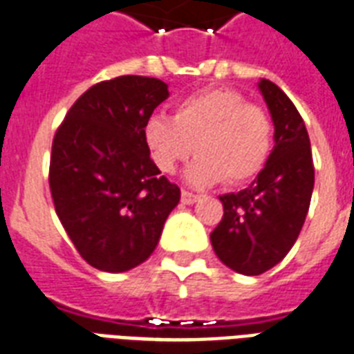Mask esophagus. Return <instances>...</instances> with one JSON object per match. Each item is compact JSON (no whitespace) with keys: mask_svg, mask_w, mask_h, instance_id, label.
<instances>
[{"mask_svg":"<svg viewBox=\"0 0 354 354\" xmlns=\"http://www.w3.org/2000/svg\"><path fill=\"white\" fill-rule=\"evenodd\" d=\"M198 201V196L193 195V193H189L185 189H182V202L183 204H195Z\"/></svg>","mask_w":354,"mask_h":354,"instance_id":"esophagus-1","label":"esophagus"}]
</instances>
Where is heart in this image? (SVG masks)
I'll use <instances>...</instances> for the list:
<instances>
[{"label": "heart", "mask_w": 354, "mask_h": 354, "mask_svg": "<svg viewBox=\"0 0 354 354\" xmlns=\"http://www.w3.org/2000/svg\"><path fill=\"white\" fill-rule=\"evenodd\" d=\"M273 139L271 115L234 88L193 94L176 105L172 118L153 115L145 124V141L161 172H174L196 150L187 169L193 185L223 178L228 185L249 182L266 167Z\"/></svg>", "instance_id": "b5f03b06"}]
</instances>
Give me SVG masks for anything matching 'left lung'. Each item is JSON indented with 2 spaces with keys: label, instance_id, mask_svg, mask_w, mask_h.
<instances>
[{
  "label": "left lung",
  "instance_id": "left-lung-1",
  "mask_svg": "<svg viewBox=\"0 0 354 354\" xmlns=\"http://www.w3.org/2000/svg\"><path fill=\"white\" fill-rule=\"evenodd\" d=\"M274 124V148L254 182L221 196L225 215L212 232L215 254L236 273L256 277L290 252L314 189V161L303 117L273 81L258 83Z\"/></svg>",
  "mask_w": 354,
  "mask_h": 354
}]
</instances>
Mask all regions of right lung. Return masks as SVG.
Masks as SVG:
<instances>
[{
    "label": "right lung",
    "instance_id": "1",
    "mask_svg": "<svg viewBox=\"0 0 354 354\" xmlns=\"http://www.w3.org/2000/svg\"><path fill=\"white\" fill-rule=\"evenodd\" d=\"M167 98V83L156 77L100 81L55 131V213L81 258L100 271L122 273L148 260L180 202V187L161 176L145 141V124Z\"/></svg>",
    "mask_w": 354,
    "mask_h": 354
}]
</instances>
